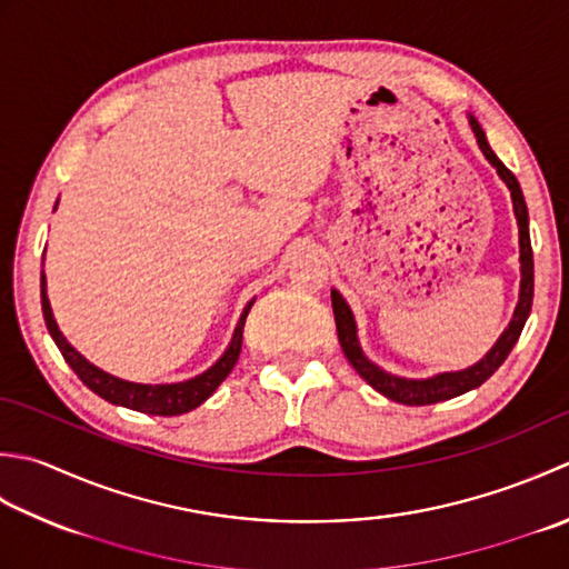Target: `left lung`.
<instances>
[{
	"label": "left lung",
	"instance_id": "left-lung-1",
	"mask_svg": "<svg viewBox=\"0 0 569 569\" xmlns=\"http://www.w3.org/2000/svg\"><path fill=\"white\" fill-rule=\"evenodd\" d=\"M469 122H471V130L478 140V148L483 150L486 160L496 167L500 180L508 184L510 197H513V209H516V219H518V229H520V271H522L520 300H518L516 316H513V320H510L508 330L500 336V340L493 345V350L488 352L481 362H476L473 367H469V370H461V372L437 375V377H431V380H402V377L387 375L385 370H380V367L365 358L360 345H358V332H355V318L350 313V308L338 291H332V313H336L338 340H340L345 358L350 360V365L360 372V377L367 385H372L377 392L385 395L387 399H392V402H399V405H409V407L437 405V402H443V399H453L463 392H469V389L481 387L488 377H491L498 367L506 362L510 350H513V345L520 338L522 326H526L530 308H532L536 271H532V247H530V231H528L526 199H522L516 174L496 158V152L491 150V144H488L481 126H478V120L471 116Z\"/></svg>",
	"mask_w": 569,
	"mask_h": 569
}]
</instances>
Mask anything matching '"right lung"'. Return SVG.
I'll use <instances>...</instances> for the list:
<instances>
[{"label":"right lung","instance_id":"obj_1","mask_svg":"<svg viewBox=\"0 0 569 569\" xmlns=\"http://www.w3.org/2000/svg\"><path fill=\"white\" fill-rule=\"evenodd\" d=\"M251 303L243 308V316L239 320L237 330H233L231 345L227 352L221 355L217 365H211L207 372H202L194 380L187 382H177V385H138V382H126L120 377L108 375L103 370H98L96 365L88 362L81 352H76L69 340L61 336L59 326H56L49 298H47V276L41 273V310H43V320H47V328L51 332L53 342L59 345V350L63 355V360L71 365V370L81 377V382L93 389L98 397H103L110 405H120L136 411H144V415H154V417H177L184 415V411H192L199 405L214 395V389L227 380V375L233 370V365L239 360L241 352V338H243V322H247Z\"/></svg>","mask_w":569,"mask_h":569}]
</instances>
